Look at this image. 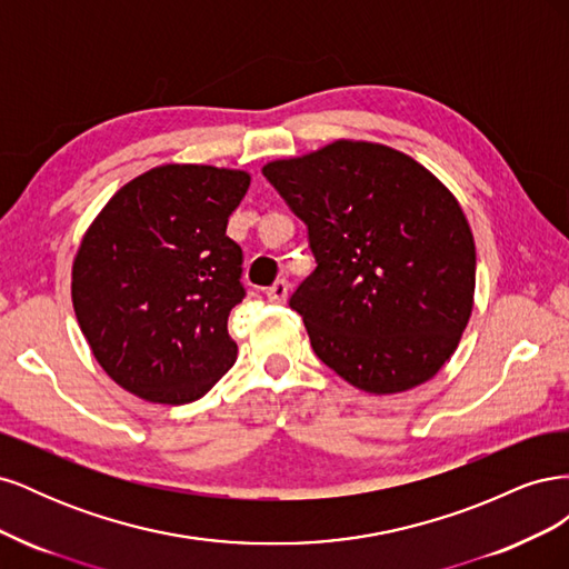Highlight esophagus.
Segmentation results:
<instances>
[{
	"instance_id": "1",
	"label": "esophagus",
	"mask_w": 569,
	"mask_h": 569,
	"mask_svg": "<svg viewBox=\"0 0 569 569\" xmlns=\"http://www.w3.org/2000/svg\"><path fill=\"white\" fill-rule=\"evenodd\" d=\"M266 297H268L272 303H284L287 297H289V282H287V280L272 282V284L266 289Z\"/></svg>"
}]
</instances>
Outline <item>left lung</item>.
Instances as JSON below:
<instances>
[{
    "mask_svg": "<svg viewBox=\"0 0 569 569\" xmlns=\"http://www.w3.org/2000/svg\"><path fill=\"white\" fill-rule=\"evenodd\" d=\"M263 176L308 228L318 266L289 306L316 356L377 396L432 380L475 297V239L449 187L403 151L353 140Z\"/></svg>",
    "mask_w": 569,
    "mask_h": 569,
    "instance_id": "1",
    "label": "left lung"
}]
</instances>
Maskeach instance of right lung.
<instances>
[{
  "mask_svg": "<svg viewBox=\"0 0 569 569\" xmlns=\"http://www.w3.org/2000/svg\"><path fill=\"white\" fill-rule=\"evenodd\" d=\"M247 170L168 163L130 180L84 232L71 297L97 363L151 403L197 401L237 360L228 316L244 299L226 234Z\"/></svg>",
  "mask_w": 569,
  "mask_h": 569,
  "instance_id": "obj_1",
  "label": "right lung"
}]
</instances>
